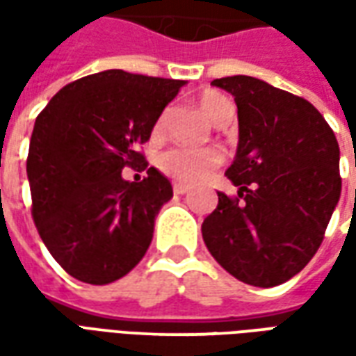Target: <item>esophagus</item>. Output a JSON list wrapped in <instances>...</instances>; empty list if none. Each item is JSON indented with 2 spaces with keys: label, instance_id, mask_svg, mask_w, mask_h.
<instances>
[{
  "label": "esophagus",
  "instance_id": "obj_1",
  "mask_svg": "<svg viewBox=\"0 0 356 356\" xmlns=\"http://www.w3.org/2000/svg\"><path fill=\"white\" fill-rule=\"evenodd\" d=\"M173 193L175 194H186L188 193V186L183 183H173Z\"/></svg>",
  "mask_w": 356,
  "mask_h": 356
}]
</instances>
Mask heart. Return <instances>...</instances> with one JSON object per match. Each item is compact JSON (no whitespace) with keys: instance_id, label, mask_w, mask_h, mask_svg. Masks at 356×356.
Segmentation results:
<instances>
[{"instance_id":"obj_1","label":"heart","mask_w":356,"mask_h":356,"mask_svg":"<svg viewBox=\"0 0 356 356\" xmlns=\"http://www.w3.org/2000/svg\"><path fill=\"white\" fill-rule=\"evenodd\" d=\"M200 108L213 124H217L225 112L232 106L221 93L206 91L200 97ZM160 129H162V122L156 124L154 133H158ZM223 160V150L217 147H171L158 154L156 165L165 175L177 179L181 183H200L216 168H219Z\"/></svg>"}]
</instances>
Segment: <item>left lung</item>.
Masks as SVG:
<instances>
[{"instance_id":"left-lung-1","label":"left lung","mask_w":356,"mask_h":356,"mask_svg":"<svg viewBox=\"0 0 356 356\" xmlns=\"http://www.w3.org/2000/svg\"><path fill=\"white\" fill-rule=\"evenodd\" d=\"M234 97L238 148L225 175L238 196L202 223L209 254L234 278L273 288L296 276L321 248L341 194L339 145L305 99L252 76L213 80Z\"/></svg>"}]
</instances>
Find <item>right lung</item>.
<instances>
[{"label": "right lung", "mask_w": 356, "mask_h": 356, "mask_svg": "<svg viewBox=\"0 0 356 356\" xmlns=\"http://www.w3.org/2000/svg\"><path fill=\"white\" fill-rule=\"evenodd\" d=\"M185 83L104 70L65 86L35 118L26 160L32 217L74 278L110 284L147 254L173 188L137 147ZM124 167L147 169V177L125 181Z\"/></svg>", "instance_id": "1"}]
</instances>
